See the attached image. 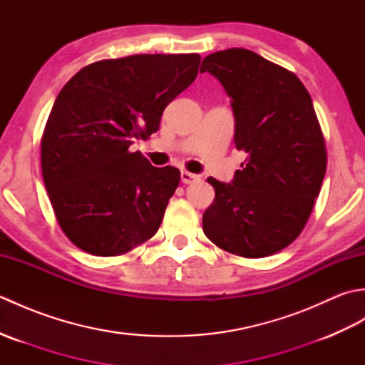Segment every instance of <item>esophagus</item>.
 I'll list each match as a JSON object with an SVG mask.
<instances>
[{
  "instance_id": "1",
  "label": "esophagus",
  "mask_w": 365,
  "mask_h": 365,
  "mask_svg": "<svg viewBox=\"0 0 365 365\" xmlns=\"http://www.w3.org/2000/svg\"><path fill=\"white\" fill-rule=\"evenodd\" d=\"M200 177L196 175V174H191L188 173V170H182V182L183 183H195V182H199Z\"/></svg>"
}]
</instances>
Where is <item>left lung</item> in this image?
Listing matches in <instances>:
<instances>
[{
  "mask_svg": "<svg viewBox=\"0 0 365 365\" xmlns=\"http://www.w3.org/2000/svg\"><path fill=\"white\" fill-rule=\"evenodd\" d=\"M200 72L232 98L234 141L247 153L232 183L210 177L215 200L202 216L207 238L247 259L267 257L306 227L327 173V144L304 84L246 48L208 54Z\"/></svg>",
  "mask_w": 365,
  "mask_h": 365,
  "instance_id": "obj_1",
  "label": "left lung"
}]
</instances>
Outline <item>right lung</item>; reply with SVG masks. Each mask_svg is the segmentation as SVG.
Masks as SVG:
<instances>
[{
  "mask_svg": "<svg viewBox=\"0 0 365 365\" xmlns=\"http://www.w3.org/2000/svg\"><path fill=\"white\" fill-rule=\"evenodd\" d=\"M199 64L196 53L102 59L61 89L42 133L41 165L54 216L76 247L114 257L157 234L180 170L155 168L130 145L160 128Z\"/></svg>",
  "mask_w": 365,
  "mask_h": 365,
  "instance_id": "add662e5",
  "label": "right lung"
}]
</instances>
